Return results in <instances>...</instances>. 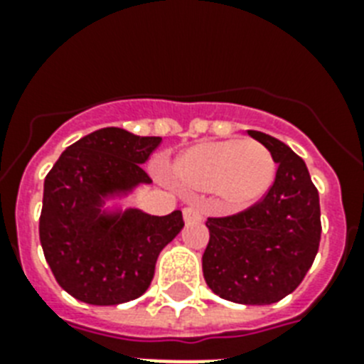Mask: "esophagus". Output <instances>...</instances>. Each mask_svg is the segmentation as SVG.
<instances>
[{
    "label": "esophagus",
    "mask_w": 364,
    "mask_h": 364,
    "mask_svg": "<svg viewBox=\"0 0 364 364\" xmlns=\"http://www.w3.org/2000/svg\"><path fill=\"white\" fill-rule=\"evenodd\" d=\"M183 217H185V223L187 225H194V223L202 221V213H200L198 208H194V205H188L183 210Z\"/></svg>",
    "instance_id": "1"
}]
</instances>
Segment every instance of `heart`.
Returning a JSON list of instances; mask_svg holds the SVG:
<instances>
[{"mask_svg":"<svg viewBox=\"0 0 364 364\" xmlns=\"http://www.w3.org/2000/svg\"><path fill=\"white\" fill-rule=\"evenodd\" d=\"M177 177L196 188H217L228 208L259 202L276 177L270 149L255 139H225L194 145L176 160Z\"/></svg>","mask_w":364,"mask_h":364,"instance_id":"b5f03b06","label":"heart"}]
</instances>
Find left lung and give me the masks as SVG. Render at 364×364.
<instances>
[{"label": "left lung", "mask_w": 364, "mask_h": 364, "mask_svg": "<svg viewBox=\"0 0 364 364\" xmlns=\"http://www.w3.org/2000/svg\"><path fill=\"white\" fill-rule=\"evenodd\" d=\"M247 134L270 149L276 179L247 210L205 221L210 242L202 270L208 287L221 299L264 306L293 293L314 264L321 210L304 160L276 137L257 130Z\"/></svg>", "instance_id": "obj_1"}]
</instances>
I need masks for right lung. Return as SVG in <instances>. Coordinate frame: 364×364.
<instances>
[{"mask_svg":"<svg viewBox=\"0 0 364 364\" xmlns=\"http://www.w3.org/2000/svg\"><path fill=\"white\" fill-rule=\"evenodd\" d=\"M162 137L102 128L65 149L45 177L39 240L56 282L81 302L115 306L141 296L160 251L181 232V211L104 210L151 177L147 162Z\"/></svg>","mask_w":364,"mask_h":364,"instance_id":"add662e5","label":"right lung"}]
</instances>
